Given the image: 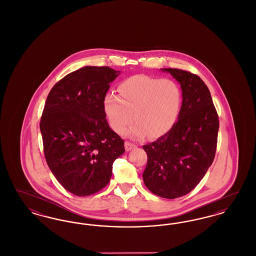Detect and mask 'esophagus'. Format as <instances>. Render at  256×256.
<instances>
[{"label": "esophagus", "instance_id": "34e87169", "mask_svg": "<svg viewBox=\"0 0 256 256\" xmlns=\"http://www.w3.org/2000/svg\"><path fill=\"white\" fill-rule=\"evenodd\" d=\"M136 148V145H134L132 143H130V142H126L124 143V148H126V152H128V150H134Z\"/></svg>", "mask_w": 256, "mask_h": 256}]
</instances>
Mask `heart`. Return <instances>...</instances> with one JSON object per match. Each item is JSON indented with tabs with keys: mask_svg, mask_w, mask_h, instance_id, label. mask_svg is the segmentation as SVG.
Listing matches in <instances>:
<instances>
[{
	"mask_svg": "<svg viewBox=\"0 0 256 256\" xmlns=\"http://www.w3.org/2000/svg\"><path fill=\"white\" fill-rule=\"evenodd\" d=\"M119 95L108 93L104 98V110L110 126L117 134L136 122L128 134L134 138L160 137L169 132L178 121L182 91L170 78H158L135 74L118 86Z\"/></svg>",
	"mask_w": 256,
	"mask_h": 256,
	"instance_id": "1",
	"label": "heart"
}]
</instances>
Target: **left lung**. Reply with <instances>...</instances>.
Returning <instances> with one entry per match:
<instances>
[{
    "mask_svg": "<svg viewBox=\"0 0 256 256\" xmlns=\"http://www.w3.org/2000/svg\"><path fill=\"white\" fill-rule=\"evenodd\" d=\"M180 84L182 104L169 132L144 145L146 188L165 198L190 193L206 174L216 152L219 117L209 89L195 74L164 68Z\"/></svg>",
    "mask_w": 256,
    "mask_h": 256,
    "instance_id": "left-lung-1",
    "label": "left lung"
}]
</instances>
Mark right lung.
Segmentation results:
<instances>
[{
	"mask_svg": "<svg viewBox=\"0 0 256 256\" xmlns=\"http://www.w3.org/2000/svg\"><path fill=\"white\" fill-rule=\"evenodd\" d=\"M120 71L86 66L56 84L40 120L44 154L64 189L92 195L110 182L115 159L124 152V140L106 121L104 98Z\"/></svg>",
	"mask_w": 256,
	"mask_h": 256,
	"instance_id": "obj_1",
	"label": "right lung"
}]
</instances>
